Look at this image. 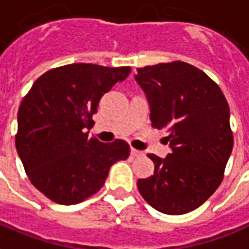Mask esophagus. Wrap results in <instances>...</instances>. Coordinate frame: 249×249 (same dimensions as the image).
<instances>
[{"instance_id":"1","label":"esophagus","mask_w":249,"mask_h":249,"mask_svg":"<svg viewBox=\"0 0 249 249\" xmlns=\"http://www.w3.org/2000/svg\"><path fill=\"white\" fill-rule=\"evenodd\" d=\"M130 154H132V157H142L143 152L141 150H137V149H130Z\"/></svg>"}]
</instances>
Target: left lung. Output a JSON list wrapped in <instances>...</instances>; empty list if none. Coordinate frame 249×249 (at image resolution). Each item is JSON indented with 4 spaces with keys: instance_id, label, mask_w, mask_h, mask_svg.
I'll return each instance as SVG.
<instances>
[{
    "instance_id": "obj_1",
    "label": "left lung",
    "mask_w": 249,
    "mask_h": 249,
    "mask_svg": "<svg viewBox=\"0 0 249 249\" xmlns=\"http://www.w3.org/2000/svg\"><path fill=\"white\" fill-rule=\"evenodd\" d=\"M136 82L150 106L152 126L166 129L171 152L148 154L154 174L137 181L153 209L182 215L198 209L222 183L232 152L230 107L213 79L189 63L137 68Z\"/></svg>"
}]
</instances>
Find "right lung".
<instances>
[{
  "label": "right lung",
  "instance_id": "obj_1",
  "mask_svg": "<svg viewBox=\"0 0 249 249\" xmlns=\"http://www.w3.org/2000/svg\"><path fill=\"white\" fill-rule=\"evenodd\" d=\"M130 67L73 63L36 79L18 109L16 148L33 185L50 200L76 204L100 190L110 166L129 157L124 140L88 137L101 96Z\"/></svg>",
  "mask_w": 249,
  "mask_h": 249
}]
</instances>
